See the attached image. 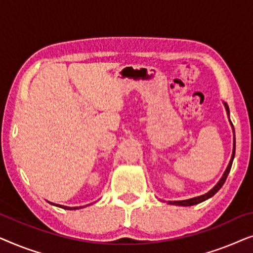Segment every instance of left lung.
I'll return each instance as SVG.
<instances>
[{
    "label": "left lung",
    "instance_id": "1",
    "mask_svg": "<svg viewBox=\"0 0 253 253\" xmlns=\"http://www.w3.org/2000/svg\"><path fill=\"white\" fill-rule=\"evenodd\" d=\"M224 106H226L227 108V112L229 113V109H228V106L224 103ZM233 126V124H231ZM234 157H235V147H234V151H233V155H231V160L229 162V165H228V167L226 169V171H224V174L222 176V178L220 179L219 183L214 186V188L211 190L210 192L205 193V195L203 196H199V197H195V198H191V199H186V200H179V202H168V204H171V205H178V206H192V205H197V204L202 203V202H205L206 199L211 198V197H213L215 193L219 191V190L221 189V186H222L224 184V182H226L227 179V176L228 174H229L230 171V168H231V165H233V160H234Z\"/></svg>",
    "mask_w": 253,
    "mask_h": 253
}]
</instances>
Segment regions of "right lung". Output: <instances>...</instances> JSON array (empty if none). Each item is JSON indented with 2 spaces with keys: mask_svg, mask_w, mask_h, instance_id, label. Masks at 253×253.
Returning a JSON list of instances; mask_svg holds the SVG:
<instances>
[{
  "mask_svg": "<svg viewBox=\"0 0 253 253\" xmlns=\"http://www.w3.org/2000/svg\"><path fill=\"white\" fill-rule=\"evenodd\" d=\"M53 205H54V204H53ZM56 206L62 207V209H64V210H78V209H82V207H74V209H72V207H68V206H63V205H56Z\"/></svg>",
  "mask_w": 253,
  "mask_h": 253,
  "instance_id": "add662e5",
  "label": "right lung"
}]
</instances>
